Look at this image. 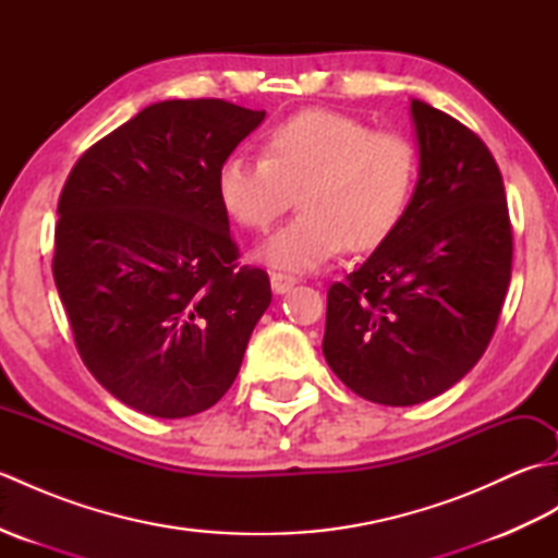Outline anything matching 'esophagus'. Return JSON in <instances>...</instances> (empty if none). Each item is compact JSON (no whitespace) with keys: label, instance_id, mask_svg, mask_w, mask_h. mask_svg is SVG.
<instances>
[{"label":"esophagus","instance_id":"esophagus-1","mask_svg":"<svg viewBox=\"0 0 558 558\" xmlns=\"http://www.w3.org/2000/svg\"><path fill=\"white\" fill-rule=\"evenodd\" d=\"M294 282H298V278L288 276V272H272V276H270V286H272V292H276V294L290 292L294 288Z\"/></svg>","mask_w":558,"mask_h":558}]
</instances>
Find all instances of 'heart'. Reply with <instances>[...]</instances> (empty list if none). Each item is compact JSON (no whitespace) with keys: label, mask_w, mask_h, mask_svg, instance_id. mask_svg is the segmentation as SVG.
Returning <instances> with one entry per match:
<instances>
[{"label":"heart","mask_w":558,"mask_h":558,"mask_svg":"<svg viewBox=\"0 0 558 558\" xmlns=\"http://www.w3.org/2000/svg\"><path fill=\"white\" fill-rule=\"evenodd\" d=\"M420 153L400 132H374L357 117L304 110L270 126L264 158L230 156L216 172L220 208L240 228L266 232L294 194L302 213L260 246L270 268L310 272L348 244L369 252L405 218Z\"/></svg>","instance_id":"obj_1"}]
</instances>
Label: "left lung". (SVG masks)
Instances as JSON below:
<instances>
[{
  "label": "left lung",
  "mask_w": 558,
  "mask_h": 558,
  "mask_svg": "<svg viewBox=\"0 0 558 558\" xmlns=\"http://www.w3.org/2000/svg\"><path fill=\"white\" fill-rule=\"evenodd\" d=\"M420 180L398 230L328 290L324 357L360 398L405 408L441 396L487 350L511 282L513 230L484 141L410 102Z\"/></svg>",
  "instance_id": "1"
}]
</instances>
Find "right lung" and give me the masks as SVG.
Here are the masks:
<instances>
[{"mask_svg": "<svg viewBox=\"0 0 558 558\" xmlns=\"http://www.w3.org/2000/svg\"><path fill=\"white\" fill-rule=\"evenodd\" d=\"M264 117L216 98L148 105L83 153L59 196L52 272L76 350L150 417L216 405L270 304L216 194L220 162Z\"/></svg>", "mask_w": 558, "mask_h": 558, "instance_id": "right-lung-1", "label": "right lung"}]
</instances>
